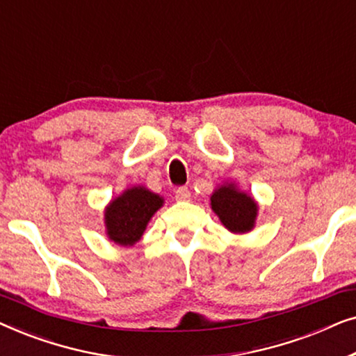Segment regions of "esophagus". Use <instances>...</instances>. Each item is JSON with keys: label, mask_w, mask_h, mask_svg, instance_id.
Here are the masks:
<instances>
[{"label": "esophagus", "mask_w": 356, "mask_h": 356, "mask_svg": "<svg viewBox=\"0 0 356 356\" xmlns=\"http://www.w3.org/2000/svg\"><path fill=\"white\" fill-rule=\"evenodd\" d=\"M175 197H177V201H189L191 191H189L188 186H179L175 189Z\"/></svg>", "instance_id": "34e87169"}]
</instances>
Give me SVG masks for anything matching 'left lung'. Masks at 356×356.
Segmentation results:
<instances>
[{
	"instance_id": "left-lung-1",
	"label": "left lung",
	"mask_w": 356,
	"mask_h": 356,
	"mask_svg": "<svg viewBox=\"0 0 356 356\" xmlns=\"http://www.w3.org/2000/svg\"><path fill=\"white\" fill-rule=\"evenodd\" d=\"M212 211L233 233L250 232L254 227L257 206L251 196L236 191L233 184L222 186L211 197Z\"/></svg>"
}]
</instances>
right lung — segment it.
Returning <instances> with one entry per match:
<instances>
[{"label":"right lung","instance_id":"add662e5","mask_svg":"<svg viewBox=\"0 0 356 356\" xmlns=\"http://www.w3.org/2000/svg\"><path fill=\"white\" fill-rule=\"evenodd\" d=\"M163 199L145 188H131L106 207L105 223L110 240L131 246L140 240L150 217L162 207Z\"/></svg>","mask_w":356,"mask_h":356}]
</instances>
